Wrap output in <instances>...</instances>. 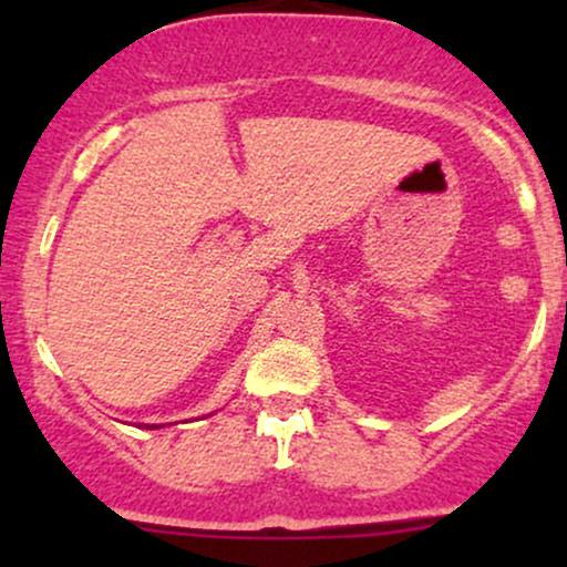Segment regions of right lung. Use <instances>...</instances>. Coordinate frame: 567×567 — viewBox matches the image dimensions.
Segmentation results:
<instances>
[{
  "label": "right lung",
  "mask_w": 567,
  "mask_h": 567,
  "mask_svg": "<svg viewBox=\"0 0 567 567\" xmlns=\"http://www.w3.org/2000/svg\"><path fill=\"white\" fill-rule=\"evenodd\" d=\"M143 426H146V429H162V426H165V424H152V426H148V424H143Z\"/></svg>",
  "instance_id": "obj_1"
}]
</instances>
